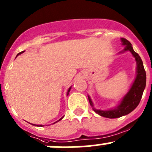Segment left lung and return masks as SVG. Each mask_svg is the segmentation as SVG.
I'll return each mask as SVG.
<instances>
[{
    "instance_id": "left-lung-1",
    "label": "left lung",
    "mask_w": 152,
    "mask_h": 152,
    "mask_svg": "<svg viewBox=\"0 0 152 152\" xmlns=\"http://www.w3.org/2000/svg\"><path fill=\"white\" fill-rule=\"evenodd\" d=\"M121 41H122L123 45H125V49L124 51H130L135 58L137 62V76L130 90L124 96L121 104L118 107L108 111H101L93 109L94 112L100 115V116L108 118H121V117L128 115L132 112L134 109H136L142 98V93H143L145 83H146V74H145L143 64H142L140 57L134 51L132 44L129 40L122 37ZM88 98L90 105L93 107L92 101L89 96H88Z\"/></svg>"
}]
</instances>
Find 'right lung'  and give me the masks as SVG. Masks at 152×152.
<instances>
[{"instance_id":"add662e5","label":"right lung","mask_w":152,"mask_h":152,"mask_svg":"<svg viewBox=\"0 0 152 152\" xmlns=\"http://www.w3.org/2000/svg\"><path fill=\"white\" fill-rule=\"evenodd\" d=\"M23 52H20V53H18V55H20V54H21V53H23ZM18 55H17V56H18ZM70 89H71V87H70V88H69V90H68V91H67V95H68V94H69V91H70ZM63 118H64V117H63ZM61 118V119H60L59 120V121H61V119H62V118ZM55 123H57V122H55ZM55 123H54V124H55ZM33 125H34V124H33ZM34 126H43V125H34Z\"/></svg>"}]
</instances>
